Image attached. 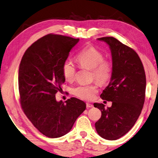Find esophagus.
<instances>
[{
	"label": "esophagus",
	"mask_w": 158,
	"mask_h": 158,
	"mask_svg": "<svg viewBox=\"0 0 158 158\" xmlns=\"http://www.w3.org/2000/svg\"><path fill=\"white\" fill-rule=\"evenodd\" d=\"M86 106H87V108H90V107H93V104H90V103L87 102V103H86Z\"/></svg>",
	"instance_id": "34e87169"
}]
</instances>
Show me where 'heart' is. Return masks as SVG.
Listing matches in <instances>:
<instances>
[{
    "label": "heart",
    "instance_id": "obj_1",
    "mask_svg": "<svg viewBox=\"0 0 158 158\" xmlns=\"http://www.w3.org/2000/svg\"><path fill=\"white\" fill-rule=\"evenodd\" d=\"M76 60L82 69L91 70V79L94 80L100 85L107 84L111 78L113 64L111 60L104 59L101 51L94 47H87L80 52L76 56ZM61 71L65 81L71 82L75 79L76 69L71 60H66L63 63ZM98 92L96 83L80 85L73 89V93L77 98L91 100Z\"/></svg>",
    "mask_w": 158,
    "mask_h": 158
}]
</instances>
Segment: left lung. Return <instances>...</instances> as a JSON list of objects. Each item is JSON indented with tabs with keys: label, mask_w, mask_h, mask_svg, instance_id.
<instances>
[{
	"label": "left lung",
	"mask_w": 158,
	"mask_h": 158,
	"mask_svg": "<svg viewBox=\"0 0 158 158\" xmlns=\"http://www.w3.org/2000/svg\"><path fill=\"white\" fill-rule=\"evenodd\" d=\"M110 47L113 73L100 98L112 102L111 107L94 103L102 112L95 123L97 132L104 139L122 137L134 126L141 113L145 97L146 77L141 60L134 50L116 38H98Z\"/></svg>",
	"instance_id": "1"
}]
</instances>
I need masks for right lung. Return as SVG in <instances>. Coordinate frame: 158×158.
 <instances>
[{
    "label": "right lung",
    "instance_id": "obj_1",
    "mask_svg": "<svg viewBox=\"0 0 158 158\" xmlns=\"http://www.w3.org/2000/svg\"><path fill=\"white\" fill-rule=\"evenodd\" d=\"M79 39L48 34L34 42L22 58L18 71L20 102L23 112L46 136L59 138L69 133L85 110L83 101L71 98L56 100L65 82L61 67Z\"/></svg>",
    "mask_w": 158,
    "mask_h": 158
}]
</instances>
